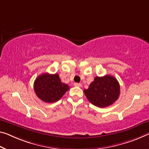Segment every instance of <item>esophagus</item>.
I'll return each mask as SVG.
<instances>
[{
    "label": "esophagus",
    "mask_w": 149,
    "mask_h": 149,
    "mask_svg": "<svg viewBox=\"0 0 149 149\" xmlns=\"http://www.w3.org/2000/svg\"><path fill=\"white\" fill-rule=\"evenodd\" d=\"M74 85L75 86H79V87H81V86H82V84L81 83H77V82L74 84Z\"/></svg>",
    "instance_id": "obj_1"
}]
</instances>
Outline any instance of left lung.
I'll use <instances>...</instances> for the list:
<instances>
[{
	"label": "left lung",
	"mask_w": 149,
	"mask_h": 149,
	"mask_svg": "<svg viewBox=\"0 0 149 149\" xmlns=\"http://www.w3.org/2000/svg\"><path fill=\"white\" fill-rule=\"evenodd\" d=\"M84 93L93 104L103 108L113 104L118 99L120 85L117 80L111 75L96 77Z\"/></svg>",
	"instance_id": "left-lung-1"
}]
</instances>
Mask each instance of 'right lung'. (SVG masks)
I'll use <instances>...</instances> for the list:
<instances>
[{"label": "right lung", "instance_id": "add662e5", "mask_svg": "<svg viewBox=\"0 0 149 149\" xmlns=\"http://www.w3.org/2000/svg\"><path fill=\"white\" fill-rule=\"evenodd\" d=\"M34 90L37 97L42 101L51 103L58 101L69 90L68 84L61 82L58 74L44 73L36 78Z\"/></svg>", "mask_w": 149, "mask_h": 149}]
</instances>
